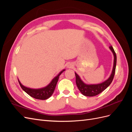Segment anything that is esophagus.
I'll use <instances>...</instances> for the list:
<instances>
[{
    "label": "esophagus",
    "instance_id": "obj_1",
    "mask_svg": "<svg viewBox=\"0 0 132 132\" xmlns=\"http://www.w3.org/2000/svg\"><path fill=\"white\" fill-rule=\"evenodd\" d=\"M68 68H71V65L70 64H69V65H68Z\"/></svg>",
    "mask_w": 132,
    "mask_h": 132
}]
</instances>
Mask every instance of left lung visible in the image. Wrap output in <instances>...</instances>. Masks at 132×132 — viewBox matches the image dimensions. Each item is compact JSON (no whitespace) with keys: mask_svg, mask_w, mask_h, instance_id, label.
I'll return each mask as SVG.
<instances>
[{"mask_svg":"<svg viewBox=\"0 0 132 132\" xmlns=\"http://www.w3.org/2000/svg\"><path fill=\"white\" fill-rule=\"evenodd\" d=\"M110 49L112 52V53L114 55V62H113V67L112 73L110 75V77L107 80L104 82L102 83L98 84H91L87 85L79 77V76L75 73V77H76V84L78 88L79 91L81 92V93L86 96H94L97 95L99 94H100L101 92L103 90H105L107 87L109 86L111 83L112 81L114 74L116 71V62H117V56L112 46H110Z\"/></svg>","mask_w":132,"mask_h":132,"instance_id":"obj_1","label":"left lung"}]
</instances>
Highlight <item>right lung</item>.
Listing matches in <instances>:
<instances>
[{
    "label": "right lung",
    "mask_w": 132,
    "mask_h": 132,
    "mask_svg": "<svg viewBox=\"0 0 132 132\" xmlns=\"http://www.w3.org/2000/svg\"><path fill=\"white\" fill-rule=\"evenodd\" d=\"M65 70L64 69L62 71L60 72L58 75L55 77L52 81L47 86L43 87V88L41 89H30L29 87H25L23 86L21 82L18 80L19 84L20 85L22 89L25 92L28 94L30 96L32 97H34L36 99L38 100H46L50 97L53 94V92L54 91V89L55 88V86H56L57 83L58 82V79L59 77V75H61L64 71Z\"/></svg>",
    "instance_id": "right-lung-1"
}]
</instances>
